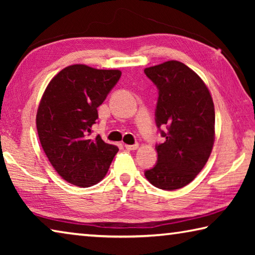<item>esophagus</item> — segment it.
Returning a JSON list of instances; mask_svg holds the SVG:
<instances>
[{
  "label": "esophagus",
  "instance_id": "esophagus-1",
  "mask_svg": "<svg viewBox=\"0 0 255 255\" xmlns=\"http://www.w3.org/2000/svg\"><path fill=\"white\" fill-rule=\"evenodd\" d=\"M125 147L128 150H135L138 148V144H133V145H125Z\"/></svg>",
  "mask_w": 255,
  "mask_h": 255
}]
</instances>
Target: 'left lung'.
<instances>
[{
  "mask_svg": "<svg viewBox=\"0 0 255 255\" xmlns=\"http://www.w3.org/2000/svg\"><path fill=\"white\" fill-rule=\"evenodd\" d=\"M144 73L157 88L155 123L165 139L155 146L157 161L145 176L154 187L172 191L191 182L208 161L215 139L214 102L200 77L178 60Z\"/></svg>",
  "mask_w": 255,
  "mask_h": 255,
  "instance_id": "left-lung-1",
  "label": "left lung"
}]
</instances>
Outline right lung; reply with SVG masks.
<instances>
[{"label": "right lung", "instance_id": "add662e5", "mask_svg": "<svg viewBox=\"0 0 255 255\" xmlns=\"http://www.w3.org/2000/svg\"><path fill=\"white\" fill-rule=\"evenodd\" d=\"M122 72L71 65L49 82L37 112L40 144L51 165L77 187L97 184L118 152L116 145L91 138L97 108L118 83Z\"/></svg>", "mask_w": 255, "mask_h": 255}]
</instances>
